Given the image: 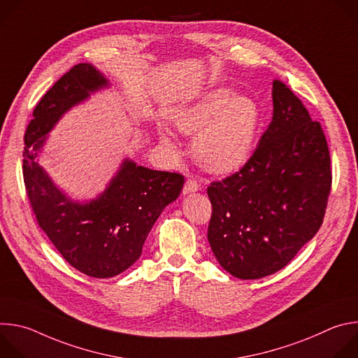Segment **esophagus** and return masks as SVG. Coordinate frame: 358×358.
I'll use <instances>...</instances> for the list:
<instances>
[{"label": "esophagus", "instance_id": "1", "mask_svg": "<svg viewBox=\"0 0 358 358\" xmlns=\"http://www.w3.org/2000/svg\"><path fill=\"white\" fill-rule=\"evenodd\" d=\"M199 189H201V184L196 180L189 178V180H187V182H185V185L182 188V194L187 195V194H191V192H196Z\"/></svg>", "mask_w": 358, "mask_h": 358}]
</instances>
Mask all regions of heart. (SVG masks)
Here are the masks:
<instances>
[{
  "label": "heart",
  "instance_id": "b5f03b06",
  "mask_svg": "<svg viewBox=\"0 0 358 358\" xmlns=\"http://www.w3.org/2000/svg\"><path fill=\"white\" fill-rule=\"evenodd\" d=\"M259 105L249 96L228 87H215L174 110L176 127L195 136L192 150L196 162L211 173H229L250 157L261 127ZM159 137L177 148L174 136L163 126Z\"/></svg>",
  "mask_w": 358,
  "mask_h": 358
}]
</instances>
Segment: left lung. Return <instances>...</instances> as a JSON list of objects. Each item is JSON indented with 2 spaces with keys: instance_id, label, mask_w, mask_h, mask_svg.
Returning <instances> with one entry per match:
<instances>
[{
  "instance_id": "1",
  "label": "left lung",
  "mask_w": 358,
  "mask_h": 358,
  "mask_svg": "<svg viewBox=\"0 0 358 358\" xmlns=\"http://www.w3.org/2000/svg\"><path fill=\"white\" fill-rule=\"evenodd\" d=\"M259 145L235 174L213 182L208 242L220 265L248 280L285 268L323 224L331 187L319 122L280 80Z\"/></svg>"
}]
</instances>
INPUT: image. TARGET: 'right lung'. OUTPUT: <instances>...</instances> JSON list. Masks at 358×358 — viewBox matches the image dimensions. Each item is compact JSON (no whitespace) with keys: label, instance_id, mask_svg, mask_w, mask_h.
<instances>
[{"label":"right lung","instance_id":"1","mask_svg":"<svg viewBox=\"0 0 358 358\" xmlns=\"http://www.w3.org/2000/svg\"><path fill=\"white\" fill-rule=\"evenodd\" d=\"M109 86L93 65L73 66L36 105L22 155L24 181L39 227L69 265L99 279L124 272L140 258L152 225L184 185V177L177 173L156 171L124 159L96 198L76 201L39 164L46 134L62 116Z\"/></svg>","mask_w":358,"mask_h":358}]
</instances>
